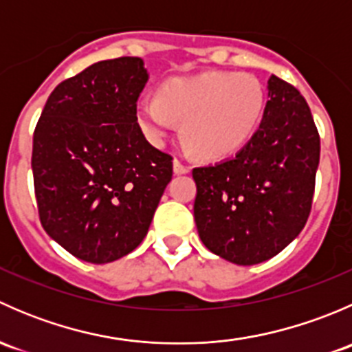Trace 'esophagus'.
<instances>
[{
    "instance_id": "34e87169",
    "label": "esophagus",
    "mask_w": 352,
    "mask_h": 352,
    "mask_svg": "<svg viewBox=\"0 0 352 352\" xmlns=\"http://www.w3.org/2000/svg\"><path fill=\"white\" fill-rule=\"evenodd\" d=\"M173 172L179 173V175H180V173H189L190 166L186 165L184 162H180V160H175V162H173Z\"/></svg>"
}]
</instances>
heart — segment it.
<instances>
[{"mask_svg": "<svg viewBox=\"0 0 352 352\" xmlns=\"http://www.w3.org/2000/svg\"><path fill=\"white\" fill-rule=\"evenodd\" d=\"M265 97L252 74L214 71L166 80L158 97L138 100L136 119L144 136L163 144L184 120V136L199 155L219 158L239 150L254 134Z\"/></svg>", "mask_w": 352, "mask_h": 352, "instance_id": "heart-1", "label": "heart"}]
</instances>
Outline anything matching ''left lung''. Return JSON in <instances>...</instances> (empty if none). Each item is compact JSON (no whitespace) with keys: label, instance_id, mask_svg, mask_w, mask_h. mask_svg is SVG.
Instances as JSON below:
<instances>
[{"label":"left lung","instance_id":"8db88e82","mask_svg":"<svg viewBox=\"0 0 352 352\" xmlns=\"http://www.w3.org/2000/svg\"><path fill=\"white\" fill-rule=\"evenodd\" d=\"M257 133L235 156L197 166L194 218L202 243L254 265L293 242L311 211L320 136L303 95L272 74Z\"/></svg>","mask_w":352,"mask_h":352}]
</instances>
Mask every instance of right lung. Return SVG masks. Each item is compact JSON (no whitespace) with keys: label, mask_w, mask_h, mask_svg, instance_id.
I'll return each mask as SVG.
<instances>
[{"label":"right lung","mask_w":352,"mask_h":352,"mask_svg":"<svg viewBox=\"0 0 352 352\" xmlns=\"http://www.w3.org/2000/svg\"><path fill=\"white\" fill-rule=\"evenodd\" d=\"M146 81L141 58L95 63L54 88L35 126L38 218L85 262H113L143 242L172 180L173 158L148 143L136 119Z\"/></svg>","instance_id":"1"}]
</instances>
